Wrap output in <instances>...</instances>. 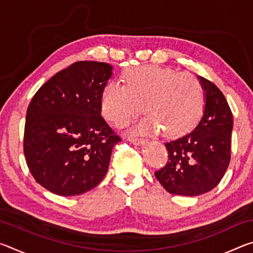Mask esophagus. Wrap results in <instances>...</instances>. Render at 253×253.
Returning a JSON list of instances; mask_svg holds the SVG:
<instances>
[{"label": "esophagus", "mask_w": 253, "mask_h": 253, "mask_svg": "<svg viewBox=\"0 0 253 253\" xmlns=\"http://www.w3.org/2000/svg\"><path fill=\"white\" fill-rule=\"evenodd\" d=\"M128 140L134 145H143L145 143V139L138 138V137H128Z\"/></svg>", "instance_id": "esophagus-1"}]
</instances>
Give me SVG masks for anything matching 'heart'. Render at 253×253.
I'll list each match as a JSON object with an SVG mask.
<instances>
[{
  "instance_id": "heart-1",
  "label": "heart",
  "mask_w": 253,
  "mask_h": 253,
  "mask_svg": "<svg viewBox=\"0 0 253 253\" xmlns=\"http://www.w3.org/2000/svg\"><path fill=\"white\" fill-rule=\"evenodd\" d=\"M126 85L116 81L102 91L104 116L117 126H125L142 111L148 116L139 131H158L179 137L193 129L202 116L204 93L200 80L190 72L172 68L143 66L124 75Z\"/></svg>"
}]
</instances>
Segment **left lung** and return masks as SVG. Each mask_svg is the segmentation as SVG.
<instances>
[{
	"label": "left lung",
	"mask_w": 253,
	"mask_h": 253,
	"mask_svg": "<svg viewBox=\"0 0 253 253\" xmlns=\"http://www.w3.org/2000/svg\"><path fill=\"white\" fill-rule=\"evenodd\" d=\"M199 80L205 93L203 116L193 131L165 144L169 161L155 172L170 194L207 193L220 183L230 164L232 113L215 84L203 77Z\"/></svg>",
	"instance_id": "left-lung-1"
}]
</instances>
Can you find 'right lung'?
Masks as SVG:
<instances>
[{
    "mask_svg": "<svg viewBox=\"0 0 253 253\" xmlns=\"http://www.w3.org/2000/svg\"><path fill=\"white\" fill-rule=\"evenodd\" d=\"M113 74L105 62L78 61L59 71L27 110L23 151L37 183L54 194L79 195L96 187L121 142L101 117L102 91Z\"/></svg>",
    "mask_w": 253,
    "mask_h": 253,
    "instance_id": "1",
    "label": "right lung"
}]
</instances>
